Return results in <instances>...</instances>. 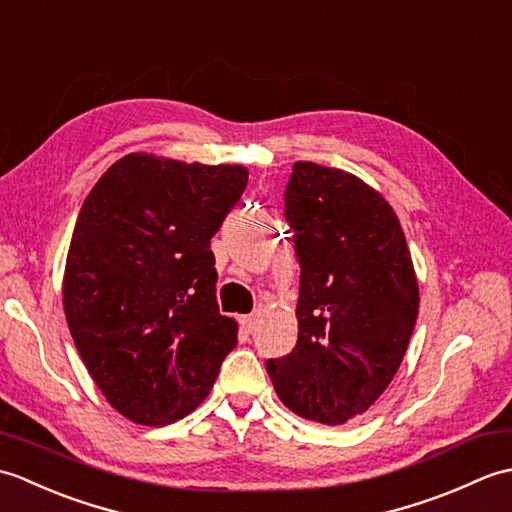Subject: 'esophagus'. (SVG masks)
Segmentation results:
<instances>
[{
	"label": "esophagus",
	"instance_id": "1",
	"mask_svg": "<svg viewBox=\"0 0 512 512\" xmlns=\"http://www.w3.org/2000/svg\"><path fill=\"white\" fill-rule=\"evenodd\" d=\"M239 323H242V328L246 332H255L257 325H259V314H246V317L239 319Z\"/></svg>",
	"mask_w": 512,
	"mask_h": 512
}]
</instances>
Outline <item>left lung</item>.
<instances>
[{
  "instance_id": "8db88e82",
  "label": "left lung",
  "mask_w": 512,
  "mask_h": 512,
  "mask_svg": "<svg viewBox=\"0 0 512 512\" xmlns=\"http://www.w3.org/2000/svg\"><path fill=\"white\" fill-rule=\"evenodd\" d=\"M286 217L301 266L299 339L266 369L290 411L334 427L394 380L416 328L418 277L398 215L354 173L295 162Z\"/></svg>"
}]
</instances>
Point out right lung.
<instances>
[{"label": "right lung", "instance_id": "add662e5", "mask_svg": "<svg viewBox=\"0 0 512 512\" xmlns=\"http://www.w3.org/2000/svg\"><path fill=\"white\" fill-rule=\"evenodd\" d=\"M246 182L244 165L138 151L85 198L65 259V321L127 420L165 427L187 416L237 345V321L217 308L211 237Z\"/></svg>", "mask_w": 512, "mask_h": 512}]
</instances>
